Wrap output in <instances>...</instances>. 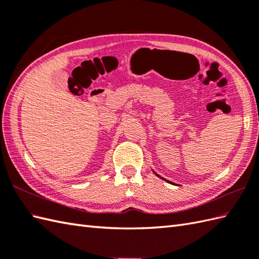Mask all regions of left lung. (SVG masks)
<instances>
[{"instance_id": "left-lung-1", "label": "left lung", "mask_w": 259, "mask_h": 259, "mask_svg": "<svg viewBox=\"0 0 259 259\" xmlns=\"http://www.w3.org/2000/svg\"><path fill=\"white\" fill-rule=\"evenodd\" d=\"M152 171H153V170H152ZM153 173H154V174H155V176H157V177H159L160 179H162V180H164V181H166L167 183H171V184H176V183H173V182L169 181V180H166V179H164V178H162V177H160V176H159V174H158V173H155L154 171H153ZM176 185H178V184H176Z\"/></svg>"}]
</instances>
